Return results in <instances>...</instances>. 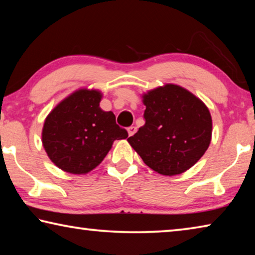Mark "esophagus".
<instances>
[{"label":"esophagus","instance_id":"1","mask_svg":"<svg viewBox=\"0 0 255 255\" xmlns=\"http://www.w3.org/2000/svg\"><path fill=\"white\" fill-rule=\"evenodd\" d=\"M127 130H128V135L132 136V135H135V132L137 131V128L135 126H130V127H128Z\"/></svg>","mask_w":255,"mask_h":255}]
</instances>
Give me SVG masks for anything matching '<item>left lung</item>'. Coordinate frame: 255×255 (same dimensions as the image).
<instances>
[{"instance_id": "8db88e82", "label": "left lung", "mask_w": 255, "mask_h": 255, "mask_svg": "<svg viewBox=\"0 0 255 255\" xmlns=\"http://www.w3.org/2000/svg\"><path fill=\"white\" fill-rule=\"evenodd\" d=\"M145 125L128 143L146 165L163 175H176L199 161L211 140L208 108L175 84L159 86L143 96Z\"/></svg>"}]
</instances>
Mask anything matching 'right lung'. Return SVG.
Segmentation results:
<instances>
[{
    "label": "right lung",
    "mask_w": 255,
    "mask_h": 255,
    "mask_svg": "<svg viewBox=\"0 0 255 255\" xmlns=\"http://www.w3.org/2000/svg\"><path fill=\"white\" fill-rule=\"evenodd\" d=\"M102 94L81 89L58 103L47 116L42 145L56 166L85 174L100 164L115 140L128 137L116 124L114 112L100 108Z\"/></svg>",
    "instance_id": "1"
}]
</instances>
